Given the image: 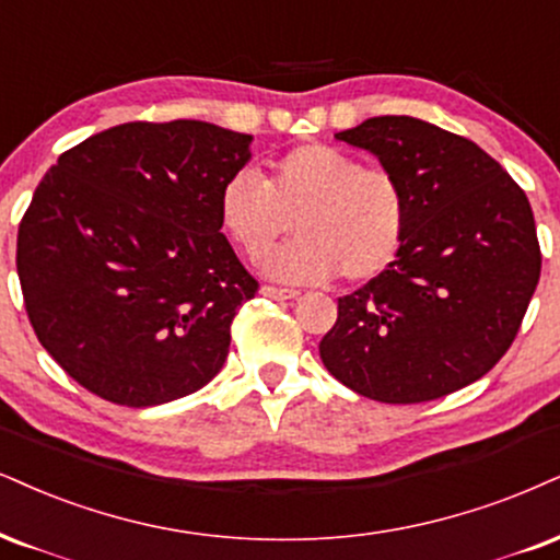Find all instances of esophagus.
<instances>
[{
    "label": "esophagus",
    "mask_w": 560,
    "mask_h": 560,
    "mask_svg": "<svg viewBox=\"0 0 560 560\" xmlns=\"http://www.w3.org/2000/svg\"><path fill=\"white\" fill-rule=\"evenodd\" d=\"M261 295H267V299H275V301H291V299H299V291H291V288L265 285L261 288Z\"/></svg>",
    "instance_id": "esophagus-1"
}]
</instances>
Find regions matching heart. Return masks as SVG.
<instances>
[{"label": "heart", "mask_w": 560, "mask_h": 560, "mask_svg": "<svg viewBox=\"0 0 560 560\" xmlns=\"http://www.w3.org/2000/svg\"><path fill=\"white\" fill-rule=\"evenodd\" d=\"M228 238L259 259L293 228L299 238L265 261L272 278L369 282L397 259L410 223L407 186L386 165H361L335 144L306 142L269 161L267 176L238 168L218 195Z\"/></svg>", "instance_id": "1"}]
</instances>
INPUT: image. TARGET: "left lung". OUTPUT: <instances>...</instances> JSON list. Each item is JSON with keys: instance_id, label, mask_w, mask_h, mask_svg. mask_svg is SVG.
<instances>
[{"instance_id": "1", "label": "left lung", "mask_w": 560, "mask_h": 560, "mask_svg": "<svg viewBox=\"0 0 560 560\" xmlns=\"http://www.w3.org/2000/svg\"><path fill=\"white\" fill-rule=\"evenodd\" d=\"M335 137L402 178L410 223L392 267L337 299L322 363L389 405L478 382L512 348L540 280L527 195L472 140L412 116H374Z\"/></svg>"}]
</instances>
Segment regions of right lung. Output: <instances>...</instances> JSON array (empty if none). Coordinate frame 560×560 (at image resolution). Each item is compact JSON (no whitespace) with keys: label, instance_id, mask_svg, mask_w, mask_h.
<instances>
[{"label":"right lung","instance_id":"right-lung-1","mask_svg":"<svg viewBox=\"0 0 560 560\" xmlns=\"http://www.w3.org/2000/svg\"><path fill=\"white\" fill-rule=\"evenodd\" d=\"M252 135L129 121L46 171L18 228V275L38 342L114 405L150 407L223 369L236 308L259 291L220 233L218 195Z\"/></svg>","mask_w":560,"mask_h":560}]
</instances>
